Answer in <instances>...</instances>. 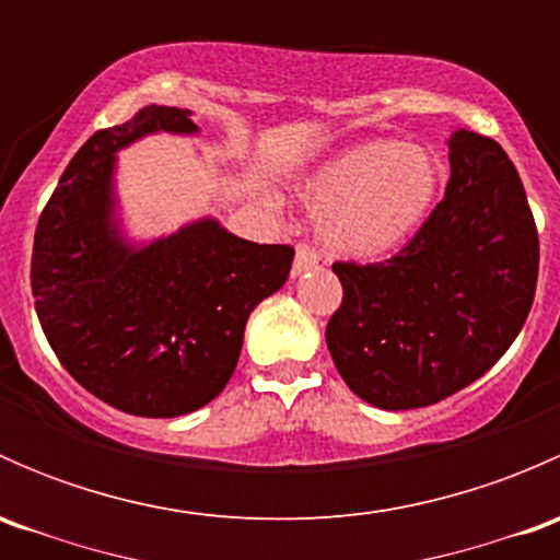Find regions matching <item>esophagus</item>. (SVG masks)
<instances>
[{
  "mask_svg": "<svg viewBox=\"0 0 560 560\" xmlns=\"http://www.w3.org/2000/svg\"><path fill=\"white\" fill-rule=\"evenodd\" d=\"M316 265H319V257H316L314 248L301 244V246H298V252H295V262H292V276L298 279V276L308 273V270L316 268Z\"/></svg>",
  "mask_w": 560,
  "mask_h": 560,
  "instance_id": "1",
  "label": "esophagus"
}]
</instances>
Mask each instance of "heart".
Listing matches in <instances>:
<instances>
[{
  "mask_svg": "<svg viewBox=\"0 0 560 560\" xmlns=\"http://www.w3.org/2000/svg\"><path fill=\"white\" fill-rule=\"evenodd\" d=\"M442 184V165L428 149L365 140L332 156L303 186L319 217V241L338 257L376 259L420 230Z\"/></svg>",
  "mask_w": 560,
  "mask_h": 560,
  "instance_id": "1",
  "label": "heart"
}]
</instances>
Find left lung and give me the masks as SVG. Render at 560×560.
Instances as JSON below:
<instances>
[{
    "mask_svg": "<svg viewBox=\"0 0 560 560\" xmlns=\"http://www.w3.org/2000/svg\"><path fill=\"white\" fill-rule=\"evenodd\" d=\"M343 301L327 349L354 395L420 409L477 382L530 312L539 235L523 180L485 135L450 138V180L415 238L385 262L332 265Z\"/></svg>",
    "mask_w": 560,
    "mask_h": 560,
    "instance_id": "left-lung-1",
    "label": "left lung"
}]
</instances>
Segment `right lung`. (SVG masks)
<instances>
[{
    "mask_svg": "<svg viewBox=\"0 0 560 560\" xmlns=\"http://www.w3.org/2000/svg\"><path fill=\"white\" fill-rule=\"evenodd\" d=\"M191 110L149 105L81 145L39 213L32 295L67 374L135 417L211 404L238 365L248 314L281 290L295 248L200 219L135 246L116 219V151L151 132L195 135Z\"/></svg>",
    "mask_w": 560,
    "mask_h": 560,
    "instance_id": "obj_1",
    "label": "right lung"
}]
</instances>
